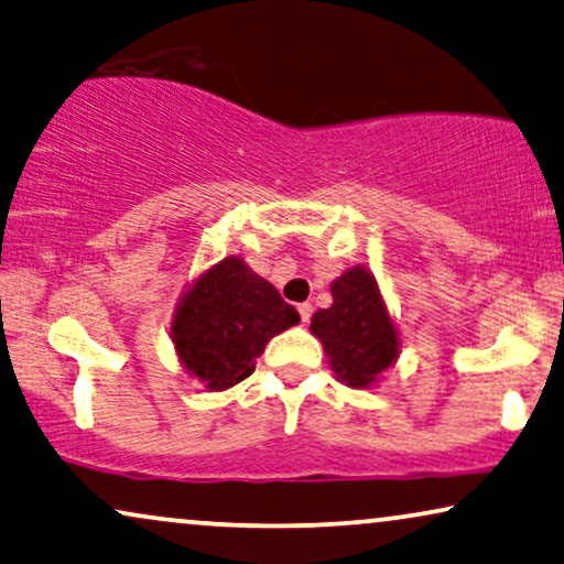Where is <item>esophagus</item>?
Wrapping results in <instances>:
<instances>
[{
    "label": "esophagus",
    "mask_w": 564,
    "mask_h": 564,
    "mask_svg": "<svg viewBox=\"0 0 564 564\" xmlns=\"http://www.w3.org/2000/svg\"><path fill=\"white\" fill-rule=\"evenodd\" d=\"M299 314H302V322H310V317H312V304H310V302L299 304Z\"/></svg>",
    "instance_id": "obj_1"
}]
</instances>
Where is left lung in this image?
Instances as JSON below:
<instances>
[{
  "mask_svg": "<svg viewBox=\"0 0 564 564\" xmlns=\"http://www.w3.org/2000/svg\"><path fill=\"white\" fill-rule=\"evenodd\" d=\"M333 306L314 312L312 335L325 348L337 381L371 389L400 358V327L369 268L352 265L329 286Z\"/></svg>",
  "mask_w": 564,
  "mask_h": 564,
  "instance_id": "obj_1",
  "label": "left lung"
}]
</instances>
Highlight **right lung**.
<instances>
[{
    "instance_id": "add662e5",
    "label": "right lung",
    "mask_w": 564,
    "mask_h": 564,
    "mask_svg": "<svg viewBox=\"0 0 564 564\" xmlns=\"http://www.w3.org/2000/svg\"><path fill=\"white\" fill-rule=\"evenodd\" d=\"M299 319L273 283L229 254L187 283L172 312L170 340L187 377L224 392L250 377L265 345Z\"/></svg>"
}]
</instances>
